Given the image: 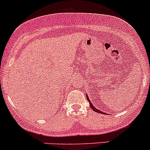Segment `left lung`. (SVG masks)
Segmentation results:
<instances>
[{"mask_svg":"<svg viewBox=\"0 0 150 150\" xmlns=\"http://www.w3.org/2000/svg\"><path fill=\"white\" fill-rule=\"evenodd\" d=\"M86 98H87V100H88V101L89 102V104H90V107L91 108H92V110H94V111H95V112H98V113H103V112L102 111H100V110H99L98 109H96V108L95 107L93 106V105H92V103H91V101H90V99L88 98V97L87 96V95H86Z\"/></svg>","mask_w":150,"mask_h":150,"instance_id":"obj_1","label":"left lung"}]
</instances>
